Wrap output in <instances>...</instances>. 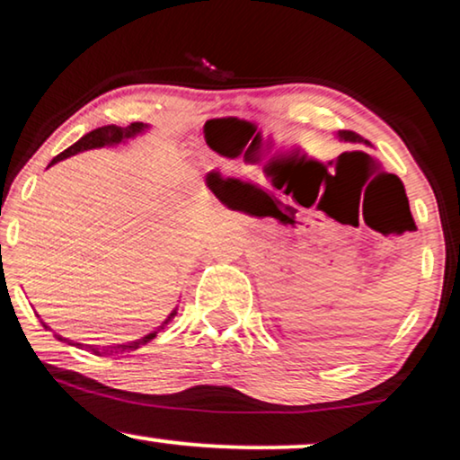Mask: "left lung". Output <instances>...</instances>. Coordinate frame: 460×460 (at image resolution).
Masks as SVG:
<instances>
[{
	"mask_svg": "<svg viewBox=\"0 0 460 460\" xmlns=\"http://www.w3.org/2000/svg\"><path fill=\"white\" fill-rule=\"evenodd\" d=\"M340 137L346 139V141H362L360 135L354 133V131H340Z\"/></svg>",
	"mask_w": 460,
	"mask_h": 460,
	"instance_id": "obj_1",
	"label": "left lung"
}]
</instances>
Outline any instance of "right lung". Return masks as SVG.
I'll return each mask as SVG.
<instances>
[{
  "label": "right lung",
  "mask_w": 460,
  "mask_h": 460,
  "mask_svg": "<svg viewBox=\"0 0 460 460\" xmlns=\"http://www.w3.org/2000/svg\"><path fill=\"white\" fill-rule=\"evenodd\" d=\"M139 131H144V122H131V125L128 127H116V125H108V127H100V128H93L92 133H87V135H83V137L76 141L75 146H70L68 150H64L62 154H58V156L51 160V164H56V163H60V160H64V158H68V156H75V154H79V152H85V150H93V147H103V146H114V144H120L122 139H128V137H133V135H137ZM177 314V310H172L171 313V316H168V319L164 321V325L168 321H172V316ZM43 323V321H41ZM164 325L160 327V329H164ZM43 327H48L43 323ZM160 329H156V332H152V333H147L146 338H141V340H135V341H128V344H114V346H102V348H98V346H83V344H75V341H70V340H66V338H60V335L58 333H54L58 340L60 341H68V344H73V346H79V348H85V350H89V352H93L95 357H116V354H125V352H133V350H137V348H141L144 344H147V341H152L154 338H156L158 335V332Z\"/></svg>",
  "instance_id": "right-lung-1"
}]
</instances>
